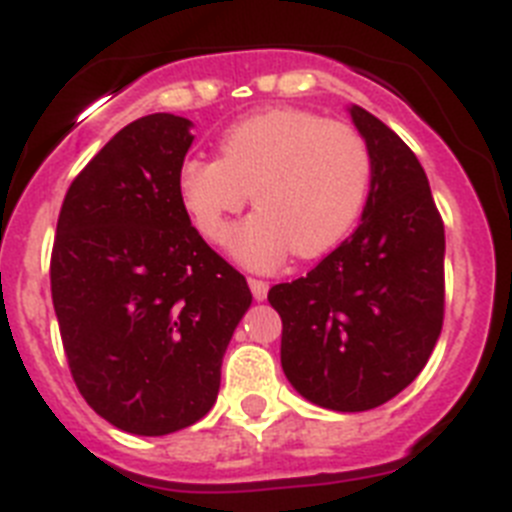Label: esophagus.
<instances>
[{"label": "esophagus", "mask_w": 512, "mask_h": 512, "mask_svg": "<svg viewBox=\"0 0 512 512\" xmlns=\"http://www.w3.org/2000/svg\"><path fill=\"white\" fill-rule=\"evenodd\" d=\"M248 287H251L253 292V300H266V295H269V284L264 282V279H248Z\"/></svg>", "instance_id": "1"}]
</instances>
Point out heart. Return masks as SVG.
<instances>
[{"label": "heart", "mask_w": 512, "mask_h": 512, "mask_svg": "<svg viewBox=\"0 0 512 512\" xmlns=\"http://www.w3.org/2000/svg\"><path fill=\"white\" fill-rule=\"evenodd\" d=\"M179 200L202 238L220 243L248 269L269 271L289 251L312 259L341 243L364 210L372 156L351 125L305 110H266L235 122L220 138V158L179 166Z\"/></svg>", "instance_id": "b5f03b06"}]
</instances>
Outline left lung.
<instances>
[{
	"label": "left lung",
	"instance_id": "8db88e82",
	"mask_svg": "<svg viewBox=\"0 0 512 512\" xmlns=\"http://www.w3.org/2000/svg\"><path fill=\"white\" fill-rule=\"evenodd\" d=\"M351 122L372 156L361 223L307 277L269 289L282 318V369L305 400L338 413L400 395L443 325L441 215L400 135L359 104Z\"/></svg>",
	"mask_w": 512,
	"mask_h": 512
}]
</instances>
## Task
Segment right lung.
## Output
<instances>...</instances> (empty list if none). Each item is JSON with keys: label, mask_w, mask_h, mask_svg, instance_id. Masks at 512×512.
<instances>
[{"label": "right lung", "mask_w": 512, "mask_h": 512, "mask_svg": "<svg viewBox=\"0 0 512 512\" xmlns=\"http://www.w3.org/2000/svg\"><path fill=\"white\" fill-rule=\"evenodd\" d=\"M192 120L130 122L71 182L51 256V295L71 377L89 408L135 436L210 413L246 277L197 233L179 200Z\"/></svg>", "instance_id": "1"}]
</instances>
